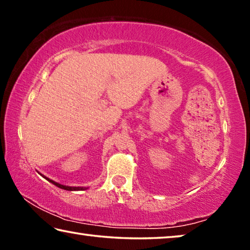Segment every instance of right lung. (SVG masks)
<instances>
[{"label": "right lung", "mask_w": 250, "mask_h": 250, "mask_svg": "<svg viewBox=\"0 0 250 250\" xmlns=\"http://www.w3.org/2000/svg\"><path fill=\"white\" fill-rule=\"evenodd\" d=\"M40 174H41V173H40ZM41 175L43 176L44 179L47 180L48 182H50V183H52V184L56 185L57 188H62V189H66V191H83V189H87V188H84V186H68V185H62V184L57 183V182H55V181H53V180L48 179L47 176H45V175H43V174H41Z\"/></svg>", "instance_id": "right-lung-1"}]
</instances>
